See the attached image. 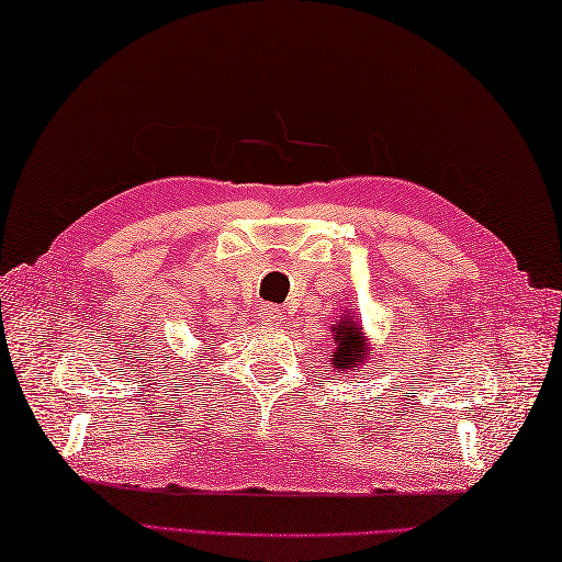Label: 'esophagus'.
<instances>
[{"label": "esophagus", "mask_w": 562, "mask_h": 562, "mask_svg": "<svg viewBox=\"0 0 562 562\" xmlns=\"http://www.w3.org/2000/svg\"><path fill=\"white\" fill-rule=\"evenodd\" d=\"M260 321H262V326L278 328L282 324V308L272 306V304H262L260 306Z\"/></svg>", "instance_id": "34e87169"}]
</instances>
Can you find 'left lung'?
I'll return each instance as SVG.
<instances>
[{
    "label": "left lung",
    "mask_w": 562,
    "mask_h": 562,
    "mask_svg": "<svg viewBox=\"0 0 562 562\" xmlns=\"http://www.w3.org/2000/svg\"><path fill=\"white\" fill-rule=\"evenodd\" d=\"M330 333H333V342H336V348H333V352L328 355L333 369H338L340 374L355 372V369L357 372H362L369 357V340L364 336L357 314L342 312V316H338L330 324Z\"/></svg>",
    "instance_id": "1"
}]
</instances>
